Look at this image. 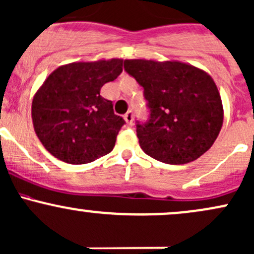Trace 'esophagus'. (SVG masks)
<instances>
[{"instance_id":"1","label":"esophagus","mask_w":254,"mask_h":254,"mask_svg":"<svg viewBox=\"0 0 254 254\" xmlns=\"http://www.w3.org/2000/svg\"><path fill=\"white\" fill-rule=\"evenodd\" d=\"M124 119H125V122L127 123V124L132 125V122H133V113H132V111H127V112L124 114Z\"/></svg>"}]
</instances>
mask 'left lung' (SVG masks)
<instances>
[{
	"label": "left lung",
	"mask_w": 254,
	"mask_h": 254,
	"mask_svg": "<svg viewBox=\"0 0 254 254\" xmlns=\"http://www.w3.org/2000/svg\"><path fill=\"white\" fill-rule=\"evenodd\" d=\"M124 69L143 88L148 119L136 121L141 148L171 165L190 163L207 152L223 124V106L213 79L191 65L125 60Z\"/></svg>",
	"instance_id": "8db88e82"
}]
</instances>
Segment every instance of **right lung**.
Here are the masks:
<instances>
[{
  "instance_id": "1",
  "label": "right lung",
  "mask_w": 254,
  "mask_h": 254,
  "mask_svg": "<svg viewBox=\"0 0 254 254\" xmlns=\"http://www.w3.org/2000/svg\"><path fill=\"white\" fill-rule=\"evenodd\" d=\"M123 71V60L73 63L49 74L32 101L35 131L50 154L67 164L91 163L113 149L125 121L100 95Z\"/></svg>"
}]
</instances>
